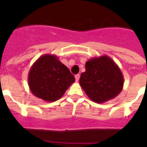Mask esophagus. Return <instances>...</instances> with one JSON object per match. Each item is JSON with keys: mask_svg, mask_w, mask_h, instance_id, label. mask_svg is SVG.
Returning <instances> with one entry per match:
<instances>
[{"mask_svg": "<svg viewBox=\"0 0 147 147\" xmlns=\"http://www.w3.org/2000/svg\"><path fill=\"white\" fill-rule=\"evenodd\" d=\"M80 74H76V76H75L76 82H79V80H80Z\"/></svg>", "mask_w": 147, "mask_h": 147, "instance_id": "obj_1", "label": "esophagus"}]
</instances>
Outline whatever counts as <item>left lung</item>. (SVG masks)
Wrapping results in <instances>:
<instances>
[{
    "label": "left lung",
    "instance_id": "8db88e82",
    "mask_svg": "<svg viewBox=\"0 0 147 147\" xmlns=\"http://www.w3.org/2000/svg\"><path fill=\"white\" fill-rule=\"evenodd\" d=\"M80 83L93 102L102 104L121 93L124 76L116 63L104 55L92 58L85 63V72L81 74Z\"/></svg>",
    "mask_w": 147,
    "mask_h": 147
}]
</instances>
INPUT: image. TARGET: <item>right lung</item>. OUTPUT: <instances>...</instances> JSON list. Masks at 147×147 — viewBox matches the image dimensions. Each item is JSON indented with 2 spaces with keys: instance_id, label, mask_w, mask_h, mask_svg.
I'll return each mask as SVG.
<instances>
[{
  "instance_id": "right-lung-1",
  "label": "right lung",
  "mask_w": 147,
  "mask_h": 147,
  "mask_svg": "<svg viewBox=\"0 0 147 147\" xmlns=\"http://www.w3.org/2000/svg\"><path fill=\"white\" fill-rule=\"evenodd\" d=\"M28 82L32 94L53 102L64 95L75 78L57 56L44 54L30 68Z\"/></svg>"
}]
</instances>
